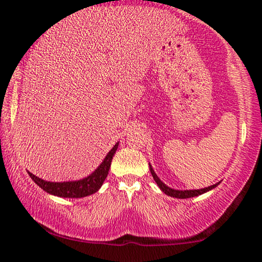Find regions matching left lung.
I'll return each instance as SVG.
<instances>
[{
  "label": "left lung",
  "instance_id": "left-lung-1",
  "mask_svg": "<svg viewBox=\"0 0 262 262\" xmlns=\"http://www.w3.org/2000/svg\"><path fill=\"white\" fill-rule=\"evenodd\" d=\"M149 167H150V171H151V175L154 178V180L159 186L161 191L163 193H166L167 195L169 196H173V198H178V199H187V198H193V196H198L200 194H204V193L211 191V189H213L214 187H217L218 185H220V182H217V184H214L212 186H209V187H205V188H200V189H174V188H170L168 187V186L164 184V182L161 181V179L157 177L155 170L152 169L151 164L149 163Z\"/></svg>",
  "mask_w": 262,
  "mask_h": 262
}]
</instances>
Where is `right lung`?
Listing matches in <instances>:
<instances>
[{
  "instance_id": "add662e5",
  "label": "right lung",
  "mask_w": 262,
  "mask_h": 262,
  "mask_svg": "<svg viewBox=\"0 0 262 262\" xmlns=\"http://www.w3.org/2000/svg\"><path fill=\"white\" fill-rule=\"evenodd\" d=\"M118 145H119V142L116 143V145L110 150L101 164L92 174L83 179H80V180L51 182L42 180L30 171H28V174H30L32 180L45 192H48L49 194L60 196V198H83V196L94 194L102 186L103 181L108 175L111 163H112V159L117 151Z\"/></svg>"
}]
</instances>
